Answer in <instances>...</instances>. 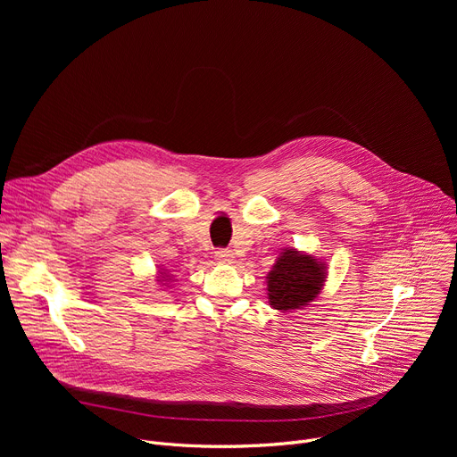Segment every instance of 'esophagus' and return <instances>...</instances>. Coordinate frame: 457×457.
Segmentation results:
<instances>
[{
	"mask_svg": "<svg viewBox=\"0 0 457 457\" xmlns=\"http://www.w3.org/2000/svg\"><path fill=\"white\" fill-rule=\"evenodd\" d=\"M214 259L219 261V262H231L233 261V253L229 250H226V248H220V250L214 252Z\"/></svg>",
	"mask_w": 457,
	"mask_h": 457,
	"instance_id": "34e87169",
	"label": "esophagus"
}]
</instances>
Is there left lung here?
I'll return each instance as SVG.
<instances>
[{"label":"left lung","mask_w":457,"mask_h":457,"mask_svg":"<svg viewBox=\"0 0 457 457\" xmlns=\"http://www.w3.org/2000/svg\"><path fill=\"white\" fill-rule=\"evenodd\" d=\"M326 279V265L313 255L285 250L267 276L269 303L279 311H291L313 302Z\"/></svg>","instance_id":"left-lung-1"}]
</instances>
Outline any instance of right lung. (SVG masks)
<instances>
[{
    "mask_svg": "<svg viewBox=\"0 0 457 457\" xmlns=\"http://www.w3.org/2000/svg\"><path fill=\"white\" fill-rule=\"evenodd\" d=\"M162 278H164V274H162ZM168 278V276H166ZM161 281H166V279H161Z\"/></svg>",
    "mask_w": 457,
    "mask_h": 457,
    "instance_id": "right-lung-1",
    "label": "right lung"
}]
</instances>
